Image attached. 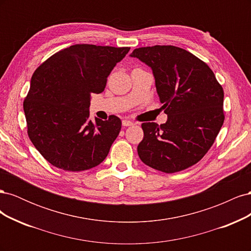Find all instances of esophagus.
<instances>
[{
	"mask_svg": "<svg viewBox=\"0 0 251 251\" xmlns=\"http://www.w3.org/2000/svg\"><path fill=\"white\" fill-rule=\"evenodd\" d=\"M134 124L132 123L131 120H127V119H124L123 120V126H133Z\"/></svg>",
	"mask_w": 251,
	"mask_h": 251,
	"instance_id": "obj_1",
	"label": "esophagus"
}]
</instances>
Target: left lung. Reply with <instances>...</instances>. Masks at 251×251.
<instances>
[{
    "mask_svg": "<svg viewBox=\"0 0 251 251\" xmlns=\"http://www.w3.org/2000/svg\"><path fill=\"white\" fill-rule=\"evenodd\" d=\"M153 70L159 100L168 121L141 125V161L163 173H176L196 164L207 153L224 123L223 88L214 72L193 53L175 46L135 49Z\"/></svg>",
    "mask_w": 251,
    "mask_h": 251,
    "instance_id": "8db88e82",
    "label": "left lung"
}]
</instances>
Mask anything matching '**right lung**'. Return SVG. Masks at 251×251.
Here are the masks:
<instances>
[{
    "label": "right lung",
    "mask_w": 251,
    "mask_h": 251,
    "mask_svg": "<svg viewBox=\"0 0 251 251\" xmlns=\"http://www.w3.org/2000/svg\"><path fill=\"white\" fill-rule=\"evenodd\" d=\"M130 51L77 44L56 52L34 71L24 100L28 136L52 165L69 172L100 164L121 120L89 119L91 94H100L113 68Z\"/></svg>",
    "instance_id": "1"
}]
</instances>
